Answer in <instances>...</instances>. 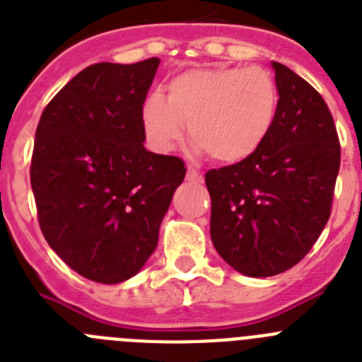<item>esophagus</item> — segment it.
I'll list each match as a JSON object with an SVG mask.
<instances>
[{
  "instance_id": "1",
  "label": "esophagus",
  "mask_w": 362,
  "mask_h": 362,
  "mask_svg": "<svg viewBox=\"0 0 362 362\" xmlns=\"http://www.w3.org/2000/svg\"><path fill=\"white\" fill-rule=\"evenodd\" d=\"M187 179H188V181H192V183H201V181H203V175H201L197 170H194L192 166H188Z\"/></svg>"
}]
</instances>
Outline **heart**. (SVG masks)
<instances>
[{"label":"heart","instance_id":"heart-1","mask_svg":"<svg viewBox=\"0 0 362 362\" xmlns=\"http://www.w3.org/2000/svg\"><path fill=\"white\" fill-rule=\"evenodd\" d=\"M279 94L268 72L243 66H209L177 74L143 105L150 145L170 152L185 139V124L197 152L233 166L259 152L276 123Z\"/></svg>","mask_w":362,"mask_h":362}]
</instances>
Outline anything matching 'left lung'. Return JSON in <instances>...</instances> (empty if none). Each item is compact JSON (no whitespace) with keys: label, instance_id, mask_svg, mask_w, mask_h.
<instances>
[{"label":"left lung","instance_id":"1","mask_svg":"<svg viewBox=\"0 0 362 362\" xmlns=\"http://www.w3.org/2000/svg\"><path fill=\"white\" fill-rule=\"evenodd\" d=\"M279 107L255 156L204 175L217 254L248 277L296 267L330 217L341 146L325 99L288 66L272 62Z\"/></svg>","mask_w":362,"mask_h":362}]
</instances>
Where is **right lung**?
<instances>
[{
  "label": "right lung",
  "instance_id": "1",
  "mask_svg": "<svg viewBox=\"0 0 362 362\" xmlns=\"http://www.w3.org/2000/svg\"><path fill=\"white\" fill-rule=\"evenodd\" d=\"M158 66V57L86 66L37 124L30 185L41 232L95 283H123L145 267L187 174L179 158L143 145V103Z\"/></svg>",
  "mask_w": 362,
  "mask_h": 362
}]
</instances>
